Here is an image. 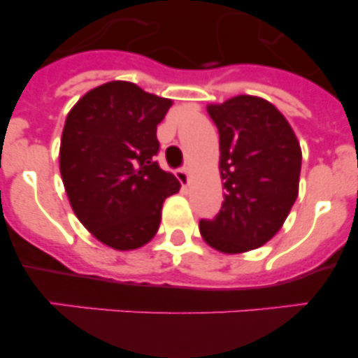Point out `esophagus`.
Masks as SVG:
<instances>
[{
    "label": "esophagus",
    "instance_id": "esophagus-1",
    "mask_svg": "<svg viewBox=\"0 0 358 358\" xmlns=\"http://www.w3.org/2000/svg\"><path fill=\"white\" fill-rule=\"evenodd\" d=\"M176 177L179 179V182H181L182 186L188 185V179H189V172L186 166H181V169H177L176 170Z\"/></svg>",
    "mask_w": 358,
    "mask_h": 358
}]
</instances>
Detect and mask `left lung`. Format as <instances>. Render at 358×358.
Masks as SVG:
<instances>
[{"instance_id":"left-lung-1","label":"left lung","mask_w":358,"mask_h":358,"mask_svg":"<svg viewBox=\"0 0 358 358\" xmlns=\"http://www.w3.org/2000/svg\"><path fill=\"white\" fill-rule=\"evenodd\" d=\"M220 134L224 202L200 220L203 241L221 253H244L278 234L297 200L302 152L285 115L258 96L207 107Z\"/></svg>"}]
</instances>
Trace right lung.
I'll return each instance as SVG.
<instances>
[{
  "label": "right lung",
  "instance_id": "obj_1",
  "mask_svg": "<svg viewBox=\"0 0 358 358\" xmlns=\"http://www.w3.org/2000/svg\"><path fill=\"white\" fill-rule=\"evenodd\" d=\"M170 105L114 80L84 94L66 115L59 170L68 200L80 223L114 250L148 244L163 202L181 188L156 162V128Z\"/></svg>",
  "mask_w": 358,
  "mask_h": 358
}]
</instances>
